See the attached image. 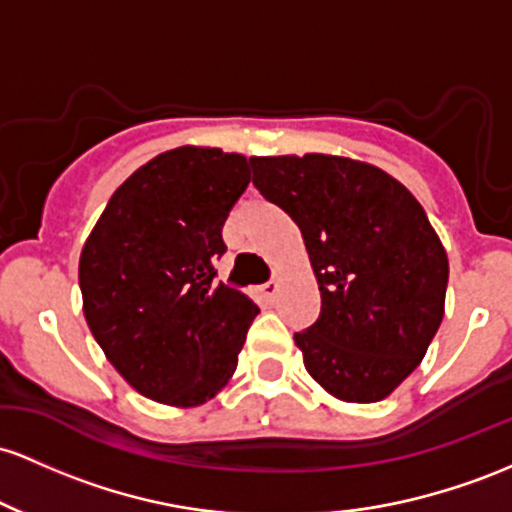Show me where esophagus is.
Here are the masks:
<instances>
[{
	"mask_svg": "<svg viewBox=\"0 0 512 512\" xmlns=\"http://www.w3.org/2000/svg\"><path fill=\"white\" fill-rule=\"evenodd\" d=\"M261 290H263V295H266V297H273L275 292H278V275H273V278L268 280V283H263Z\"/></svg>",
	"mask_w": 512,
	"mask_h": 512,
	"instance_id": "esophagus-1",
	"label": "esophagus"
}]
</instances>
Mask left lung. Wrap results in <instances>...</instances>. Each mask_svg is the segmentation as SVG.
<instances>
[{"label": "left lung", "mask_w": 512, "mask_h": 512, "mask_svg": "<svg viewBox=\"0 0 512 512\" xmlns=\"http://www.w3.org/2000/svg\"><path fill=\"white\" fill-rule=\"evenodd\" d=\"M249 162L263 198L297 222L317 275L319 319L295 333L304 367L336 399H384L416 370L442 321L447 254L426 210L355 159Z\"/></svg>", "instance_id": "1"}]
</instances>
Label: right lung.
I'll return each instance as SVG.
<instances>
[{
  "label": "right lung",
  "mask_w": 512,
  "mask_h": 512,
  "mask_svg": "<svg viewBox=\"0 0 512 512\" xmlns=\"http://www.w3.org/2000/svg\"><path fill=\"white\" fill-rule=\"evenodd\" d=\"M251 181L241 154L179 147L135 171L108 200L79 258L84 317L130 387L198 406L225 387L258 314L217 283L222 227Z\"/></svg>",
  "instance_id": "1"
}]
</instances>
